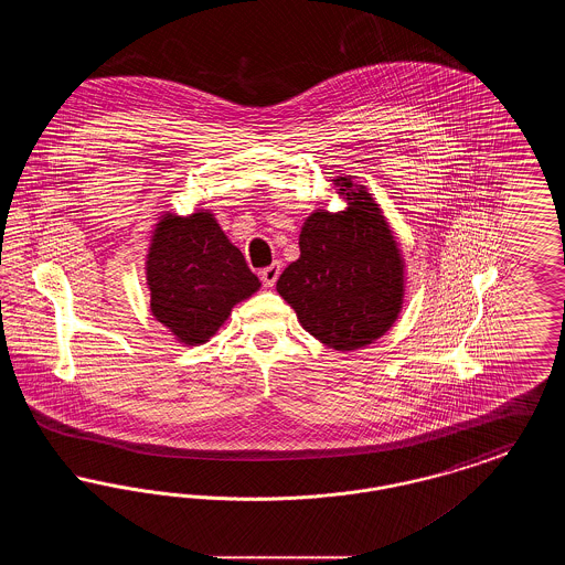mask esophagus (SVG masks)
I'll return each instance as SVG.
<instances>
[{"label": "esophagus", "instance_id": "obj_1", "mask_svg": "<svg viewBox=\"0 0 565 565\" xmlns=\"http://www.w3.org/2000/svg\"><path fill=\"white\" fill-rule=\"evenodd\" d=\"M279 273H281V267H279V263H273V265H270V267H267V269L260 270V281L265 284V288H273V286H275V281H277Z\"/></svg>", "mask_w": 565, "mask_h": 565}]
</instances>
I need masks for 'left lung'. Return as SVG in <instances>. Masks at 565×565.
I'll return each instance as SVG.
<instances>
[{"mask_svg": "<svg viewBox=\"0 0 565 565\" xmlns=\"http://www.w3.org/2000/svg\"><path fill=\"white\" fill-rule=\"evenodd\" d=\"M334 182L348 210L307 217L300 258L279 275L277 292L309 334L348 351L373 343L398 318L403 260L371 194L353 189L350 178Z\"/></svg>", "mask_w": 565, "mask_h": 565, "instance_id": "1", "label": "left lung"}]
</instances>
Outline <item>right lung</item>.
<instances>
[{
    "label": "right lung",
    "instance_id": "right-lung-1",
    "mask_svg": "<svg viewBox=\"0 0 565 565\" xmlns=\"http://www.w3.org/2000/svg\"><path fill=\"white\" fill-rule=\"evenodd\" d=\"M150 307L182 343H205L260 288L212 214L164 215L148 254Z\"/></svg>",
    "mask_w": 565,
    "mask_h": 565
}]
</instances>
